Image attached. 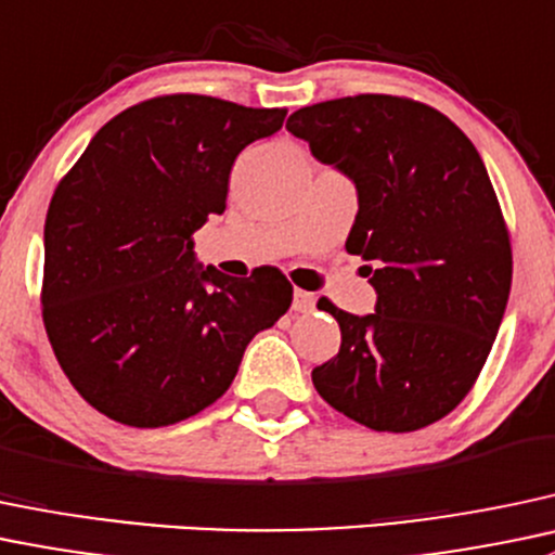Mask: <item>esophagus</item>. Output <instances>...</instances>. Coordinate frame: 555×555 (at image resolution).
<instances>
[{
	"mask_svg": "<svg viewBox=\"0 0 555 555\" xmlns=\"http://www.w3.org/2000/svg\"><path fill=\"white\" fill-rule=\"evenodd\" d=\"M313 306H317V297H313L311 293H302V289H295L293 311L308 313V311H313Z\"/></svg>",
	"mask_w": 555,
	"mask_h": 555,
	"instance_id": "34e87169",
	"label": "esophagus"
}]
</instances>
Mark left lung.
Instances as JSON below:
<instances>
[{"instance_id":"1","label":"left lung","mask_w":555,"mask_h":555,"mask_svg":"<svg viewBox=\"0 0 555 555\" xmlns=\"http://www.w3.org/2000/svg\"><path fill=\"white\" fill-rule=\"evenodd\" d=\"M287 130L353 180L346 249L370 260L377 293L366 317L319 302L343 343L313 385L372 430L425 428L474 388L508 306L511 238L487 167L454 121L406 98L324 101Z\"/></svg>"}]
</instances>
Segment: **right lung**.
Listing matches in <instances>:
<instances>
[{
  "label": "right lung",
  "instance_id": "obj_1",
  "mask_svg": "<svg viewBox=\"0 0 555 555\" xmlns=\"http://www.w3.org/2000/svg\"><path fill=\"white\" fill-rule=\"evenodd\" d=\"M284 108L165 95L103 125L57 183L44 220L42 317L57 364L98 412L162 428L194 417L279 322V268H204L194 233L220 215L236 156L282 130Z\"/></svg>",
  "mask_w": 555,
  "mask_h": 555
}]
</instances>
